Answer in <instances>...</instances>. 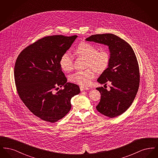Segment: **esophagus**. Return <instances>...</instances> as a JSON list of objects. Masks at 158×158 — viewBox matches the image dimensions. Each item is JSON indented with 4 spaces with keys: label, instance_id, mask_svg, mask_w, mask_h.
<instances>
[{
    "label": "esophagus",
    "instance_id": "1",
    "mask_svg": "<svg viewBox=\"0 0 158 158\" xmlns=\"http://www.w3.org/2000/svg\"><path fill=\"white\" fill-rule=\"evenodd\" d=\"M80 89L82 92L83 90H88V89H89V88L88 87H86V86H80Z\"/></svg>",
    "mask_w": 158,
    "mask_h": 158
}]
</instances>
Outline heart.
Masks as SVG:
<instances>
[{
  "label": "heart",
  "instance_id": "heart-1",
  "mask_svg": "<svg viewBox=\"0 0 158 158\" xmlns=\"http://www.w3.org/2000/svg\"><path fill=\"white\" fill-rule=\"evenodd\" d=\"M75 53L78 56L86 59L85 66L88 68L84 70L77 71L70 76L72 82L81 85H87L95 76V70L101 72L105 70L109 65L110 56L105 50H97V48L88 42H82L76 47ZM61 69L69 72L73 69V58L69 53L63 54L60 60ZM93 69H92V68Z\"/></svg>",
  "mask_w": 158,
  "mask_h": 158
}]
</instances>
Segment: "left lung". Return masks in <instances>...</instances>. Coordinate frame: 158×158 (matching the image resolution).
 <instances>
[{"label":"left lung","mask_w":158,"mask_h":158,"mask_svg":"<svg viewBox=\"0 0 158 158\" xmlns=\"http://www.w3.org/2000/svg\"><path fill=\"white\" fill-rule=\"evenodd\" d=\"M86 40L109 47L108 67L97 81L106 85L107 82H110L112 86L110 91L103 87L97 88L101 97L96 108L106 117H116L131 106L139 89L140 73L135 53L126 41L113 34L92 35Z\"/></svg>","instance_id":"1"}]
</instances>
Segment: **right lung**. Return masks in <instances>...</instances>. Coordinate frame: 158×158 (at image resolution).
<instances>
[{"label": "right lung", "instance_id": "right-lung-1", "mask_svg": "<svg viewBox=\"0 0 158 158\" xmlns=\"http://www.w3.org/2000/svg\"><path fill=\"white\" fill-rule=\"evenodd\" d=\"M77 35L47 36L31 44L18 55L14 68L18 95L31 113L43 120L55 123L71 108L70 100L80 93L78 85L67 82L60 60ZM64 86L54 94L58 86Z\"/></svg>", "mask_w": 158, "mask_h": 158}]
</instances>
